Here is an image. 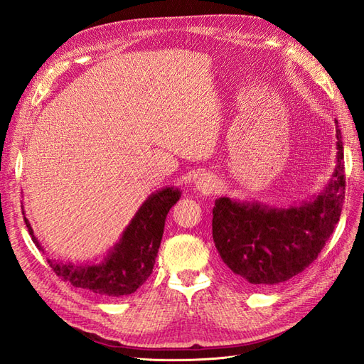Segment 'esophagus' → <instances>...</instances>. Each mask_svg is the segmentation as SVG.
Masks as SVG:
<instances>
[{"instance_id":"esophagus-1","label":"esophagus","mask_w":364,"mask_h":364,"mask_svg":"<svg viewBox=\"0 0 364 364\" xmlns=\"http://www.w3.org/2000/svg\"><path fill=\"white\" fill-rule=\"evenodd\" d=\"M196 188L203 194H211L217 188V179L211 174H202L200 178L196 181Z\"/></svg>"}]
</instances>
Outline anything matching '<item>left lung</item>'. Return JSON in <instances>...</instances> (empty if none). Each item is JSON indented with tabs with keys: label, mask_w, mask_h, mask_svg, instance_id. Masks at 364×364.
Returning <instances> with one entry per match:
<instances>
[{
	"label": "left lung",
	"mask_w": 364,
	"mask_h": 364,
	"mask_svg": "<svg viewBox=\"0 0 364 364\" xmlns=\"http://www.w3.org/2000/svg\"><path fill=\"white\" fill-rule=\"evenodd\" d=\"M336 124L337 119H336ZM337 165L322 193L289 208L220 197L213 209V238L223 262L253 285L296 277L317 258L340 220L345 200L343 142L338 126Z\"/></svg>",
	"instance_id": "8db88e82"
}]
</instances>
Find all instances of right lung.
<instances>
[{"instance_id":"obj_1","label":"right lung","mask_w":364,"mask_h":364,"mask_svg":"<svg viewBox=\"0 0 364 364\" xmlns=\"http://www.w3.org/2000/svg\"><path fill=\"white\" fill-rule=\"evenodd\" d=\"M179 197L181 191L174 186H167L150 194L123 230L118 243L109 249L102 262L73 264L48 259L50 267L58 277L71 282L74 287L90 290L95 294L111 297L132 294L147 281L153 272L165 218ZM24 222L33 243L43 252L26 214Z\"/></svg>"}]
</instances>
